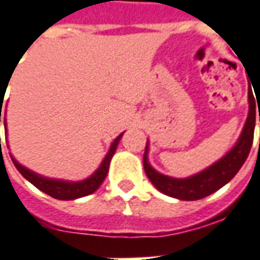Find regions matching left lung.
Segmentation results:
<instances>
[{
	"label": "left lung",
	"instance_id": "left-lung-1",
	"mask_svg": "<svg viewBox=\"0 0 260 260\" xmlns=\"http://www.w3.org/2000/svg\"><path fill=\"white\" fill-rule=\"evenodd\" d=\"M248 102L249 111L246 117L245 124L242 128L238 141L223 157L216 163L209 166L207 169L202 170L201 173L193 174L186 178H174L170 175H164L153 169L149 163V142L146 143L145 156H143V167L147 178L153 185L164 195L171 196L181 201H198L206 198L213 192L218 191L221 186L229 184L234 178V175L240 171L242 164L245 163L246 157L251 150L253 142V129H255V99L248 91ZM260 122V113H259Z\"/></svg>",
	"mask_w": 260,
	"mask_h": 260
}]
</instances>
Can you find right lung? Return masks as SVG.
I'll return each mask as SVG.
<instances>
[{
	"mask_svg": "<svg viewBox=\"0 0 260 260\" xmlns=\"http://www.w3.org/2000/svg\"><path fill=\"white\" fill-rule=\"evenodd\" d=\"M1 103H4L3 97H1ZM1 110H3V106L0 107V122H1ZM4 125H5V129H7V111H5V117H4ZM124 135V132L118 135L114 142L111 143V146L108 149L106 157L103 158L100 167L85 180L82 181H67V180H55V178H48V177H44V175H40L31 171L25 166H22L19 161H16V158L11 154V158L14 161L15 167L18 169L20 174L25 177L26 180L31 182L33 185L36 186L37 189H40L44 193L53 196L55 199H59V201H74V199H78V198H83V196H87L93 193L94 191H97V188L102 185L104 178L107 177L108 167H110V161L113 158L114 153L117 150V146H118L121 138ZM0 146H1V138H0Z\"/></svg>",
	"mask_w": 260,
	"mask_h": 260,
	"instance_id": "1",
	"label": "right lung"
}]
</instances>
